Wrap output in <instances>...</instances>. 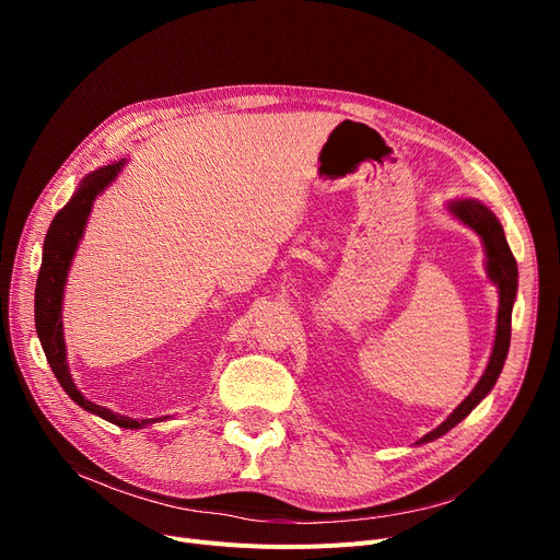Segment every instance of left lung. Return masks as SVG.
Wrapping results in <instances>:
<instances>
[{"label":"left lung","instance_id":"8db88e82","mask_svg":"<svg viewBox=\"0 0 560 560\" xmlns=\"http://www.w3.org/2000/svg\"><path fill=\"white\" fill-rule=\"evenodd\" d=\"M447 209L452 211V215H456L463 224H467L472 231H477L483 241V249H486V270L490 281L497 285L499 290V313H497V334H494V345H492V354L488 361V368L483 372V376L479 378V384L475 386V390L469 393L456 408L454 413L435 427L431 433H427L422 443H429V440H435L440 435H445L450 429H454L460 420H465L472 408L492 390V386L497 384L499 374H502L506 354H509V345H511V313H513V304H515V295H517V262L511 254V247L506 243V235L502 224L494 218V213L483 206L477 199H454L450 201Z\"/></svg>","mask_w":560,"mask_h":560}]
</instances>
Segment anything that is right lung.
Segmentation results:
<instances>
[{"mask_svg": "<svg viewBox=\"0 0 560 560\" xmlns=\"http://www.w3.org/2000/svg\"><path fill=\"white\" fill-rule=\"evenodd\" d=\"M125 159L104 165L91 174H85L77 192L72 199L63 206L61 211L56 213V218L49 224V231L45 235V245H43V262H40V272L36 281V331L43 345V351L47 357V363L58 378V384L74 399L88 413H95L104 418L110 424H117L122 429H142L147 424H154L163 418H150V420H133L125 418L120 413H113V410L93 404L91 399H85L79 388L74 386L70 368H68V354H66V340H63V290L68 281V272L72 258L77 254L79 241L83 238V229L88 222V215L93 211V201L97 195H102L110 182H115V176L122 172ZM167 418V416H165Z\"/></svg>", "mask_w": 560, "mask_h": 560, "instance_id": "1", "label": "right lung"}]
</instances>
